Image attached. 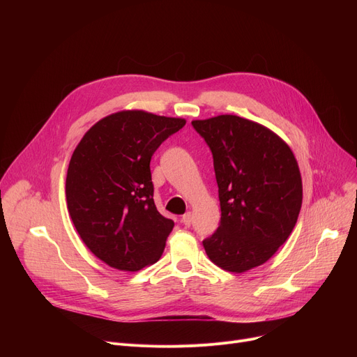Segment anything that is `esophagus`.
I'll return each instance as SVG.
<instances>
[{
    "label": "esophagus",
    "mask_w": 357,
    "mask_h": 357,
    "mask_svg": "<svg viewBox=\"0 0 357 357\" xmlns=\"http://www.w3.org/2000/svg\"><path fill=\"white\" fill-rule=\"evenodd\" d=\"M181 221L185 224L186 227H190L191 226V222H192V214H191V211H188V213H185L183 215H182V218H181Z\"/></svg>",
    "instance_id": "34e87169"
}]
</instances>
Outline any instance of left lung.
<instances>
[{"label":"left lung","mask_w":357,"mask_h":357,"mask_svg":"<svg viewBox=\"0 0 357 357\" xmlns=\"http://www.w3.org/2000/svg\"><path fill=\"white\" fill-rule=\"evenodd\" d=\"M213 152L221 221L202 241L218 268L243 273L264 265L292 233L303 205V179L285 140L233 114L194 120Z\"/></svg>","instance_id":"obj_1"}]
</instances>
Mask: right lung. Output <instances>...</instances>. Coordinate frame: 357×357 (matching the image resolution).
<instances>
[{
    "label": "right lung",
    "mask_w": 357,
    "mask_h": 357,
    "mask_svg": "<svg viewBox=\"0 0 357 357\" xmlns=\"http://www.w3.org/2000/svg\"><path fill=\"white\" fill-rule=\"evenodd\" d=\"M185 123L123 109L97 121L75 147L68 211L85 246L108 266L137 272L160 259L175 224L155 205L150 159Z\"/></svg>",
    "instance_id": "right-lung-1"
}]
</instances>
